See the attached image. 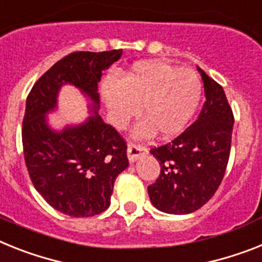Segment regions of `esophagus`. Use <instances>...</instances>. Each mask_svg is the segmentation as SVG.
I'll use <instances>...</instances> for the list:
<instances>
[{
  "label": "esophagus",
  "instance_id": "34e87169",
  "mask_svg": "<svg viewBox=\"0 0 262 262\" xmlns=\"http://www.w3.org/2000/svg\"><path fill=\"white\" fill-rule=\"evenodd\" d=\"M148 153V149L142 146V145H136V144H129L127 145V158L129 161L135 162L137 161L138 158L142 157Z\"/></svg>",
  "mask_w": 262,
  "mask_h": 262
}]
</instances>
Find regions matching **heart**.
<instances>
[{"label": "heart", "instance_id": "b5f03b06", "mask_svg": "<svg viewBox=\"0 0 262 262\" xmlns=\"http://www.w3.org/2000/svg\"><path fill=\"white\" fill-rule=\"evenodd\" d=\"M102 93L114 126L124 127L141 107L145 121L136 127V137H150L157 130L168 138L180 135L192 120L202 83L193 70L164 61H140L117 80L107 78Z\"/></svg>", "mask_w": 262, "mask_h": 262}]
</instances>
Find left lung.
I'll use <instances>...</instances> for the list:
<instances>
[{"mask_svg": "<svg viewBox=\"0 0 262 262\" xmlns=\"http://www.w3.org/2000/svg\"><path fill=\"white\" fill-rule=\"evenodd\" d=\"M197 70L205 90L199 118L172 142L150 149L161 172L148 186L149 197L169 214H188L205 205L223 181L230 155L232 107L223 86L201 68Z\"/></svg>", "mask_w": 262, "mask_h": 262, "instance_id": "8db88e82", "label": "left lung"}]
</instances>
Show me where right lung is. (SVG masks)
Masks as SVG:
<instances>
[{
  "mask_svg": "<svg viewBox=\"0 0 262 262\" xmlns=\"http://www.w3.org/2000/svg\"><path fill=\"white\" fill-rule=\"evenodd\" d=\"M122 49L74 52L41 76L26 98L23 121L25 164L37 192L58 212L92 217L111 205L114 181L127 168L126 142L100 117L98 82ZM63 84H73L91 101L92 116L54 131L46 116L56 107Z\"/></svg>",
  "mask_w": 262,
  "mask_h": 262,
  "instance_id": "1",
  "label": "right lung"
}]
</instances>
